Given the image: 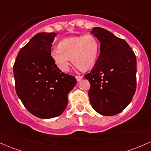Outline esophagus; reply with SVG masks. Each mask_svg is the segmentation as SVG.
<instances>
[{
  "label": "esophagus",
  "mask_w": 151,
  "mask_h": 151,
  "mask_svg": "<svg viewBox=\"0 0 151 151\" xmlns=\"http://www.w3.org/2000/svg\"><path fill=\"white\" fill-rule=\"evenodd\" d=\"M76 79H77V81H80L81 79H82V76H76Z\"/></svg>",
  "instance_id": "esophagus-1"
}]
</instances>
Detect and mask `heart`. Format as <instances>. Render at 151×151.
I'll return each mask as SVG.
<instances>
[{
    "label": "heart",
    "instance_id": "1",
    "mask_svg": "<svg viewBox=\"0 0 151 151\" xmlns=\"http://www.w3.org/2000/svg\"><path fill=\"white\" fill-rule=\"evenodd\" d=\"M99 53V43L92 34L74 36L62 40L59 49L51 52L56 65L62 72H67L73 64L82 70H88L94 67Z\"/></svg>",
    "mask_w": 151,
    "mask_h": 151
}]
</instances>
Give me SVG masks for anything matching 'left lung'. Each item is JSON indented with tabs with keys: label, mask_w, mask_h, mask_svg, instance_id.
I'll return each mask as SVG.
<instances>
[{
	"label": "left lung",
	"mask_w": 151,
	"mask_h": 151,
	"mask_svg": "<svg viewBox=\"0 0 151 151\" xmlns=\"http://www.w3.org/2000/svg\"><path fill=\"white\" fill-rule=\"evenodd\" d=\"M90 34L100 43V53L93 69L86 74L90 83L92 107L102 115L122 112L136 89V57L128 44L109 31L94 27Z\"/></svg>",
	"instance_id": "1"
}]
</instances>
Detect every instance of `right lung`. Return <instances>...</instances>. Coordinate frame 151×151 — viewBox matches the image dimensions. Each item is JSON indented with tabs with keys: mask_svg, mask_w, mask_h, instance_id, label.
<instances>
[{
	"mask_svg": "<svg viewBox=\"0 0 151 151\" xmlns=\"http://www.w3.org/2000/svg\"><path fill=\"white\" fill-rule=\"evenodd\" d=\"M56 33H38L21 48L14 65L16 94L32 115L50 119L63 113L77 79L57 67L51 57Z\"/></svg>",
	"mask_w": 151,
	"mask_h": 151,
	"instance_id": "add662e5",
	"label": "right lung"
}]
</instances>
